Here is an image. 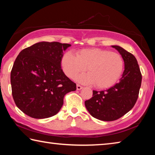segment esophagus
<instances>
[{
	"mask_svg": "<svg viewBox=\"0 0 155 155\" xmlns=\"http://www.w3.org/2000/svg\"><path fill=\"white\" fill-rule=\"evenodd\" d=\"M83 88V87L81 85H80L79 84H77V90H81V89Z\"/></svg>",
	"mask_w": 155,
	"mask_h": 155,
	"instance_id": "34e87169",
	"label": "esophagus"
}]
</instances>
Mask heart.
I'll use <instances>...</instances> for the list:
<instances>
[{"label":"heart","mask_w":155,"mask_h":155,"mask_svg":"<svg viewBox=\"0 0 155 155\" xmlns=\"http://www.w3.org/2000/svg\"><path fill=\"white\" fill-rule=\"evenodd\" d=\"M63 71L74 78L86 70L88 74L80 75L77 80L83 83H94L97 88L111 87L118 81L124 70V61L121 54L109 50L85 48L77 52L76 56L68 52L61 61Z\"/></svg>","instance_id":"1"}]
</instances>
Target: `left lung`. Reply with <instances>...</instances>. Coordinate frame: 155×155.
Wrapping results in <instances>:
<instances>
[{
	"instance_id": "left-lung-1",
	"label": "left lung",
	"mask_w": 155,
	"mask_h": 155,
	"mask_svg": "<svg viewBox=\"0 0 155 155\" xmlns=\"http://www.w3.org/2000/svg\"><path fill=\"white\" fill-rule=\"evenodd\" d=\"M112 47L121 54L124 61V71L120 81L107 90H93L92 97L85 102L90 114L103 121L119 119L134 107L142 78L135 56L122 47Z\"/></svg>"
}]
</instances>
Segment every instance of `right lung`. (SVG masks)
<instances>
[{
    "mask_svg": "<svg viewBox=\"0 0 155 155\" xmlns=\"http://www.w3.org/2000/svg\"><path fill=\"white\" fill-rule=\"evenodd\" d=\"M71 46L41 41L23 49L11 71L12 96L21 111L33 118L56 115L67 93L77 85L61 68L64 52Z\"/></svg>",
    "mask_w": 155,
    "mask_h": 155,
    "instance_id": "right-lung-1",
    "label": "right lung"
}]
</instances>
